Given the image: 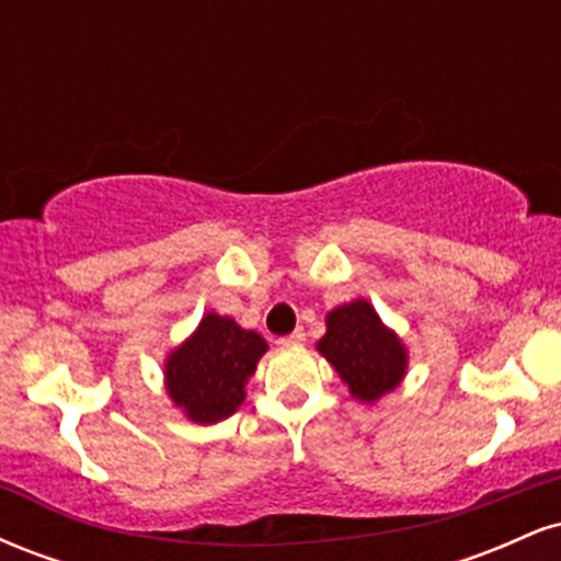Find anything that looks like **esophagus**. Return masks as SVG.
Instances as JSON below:
<instances>
[{"label":"esophagus","mask_w":561,"mask_h":561,"mask_svg":"<svg viewBox=\"0 0 561 561\" xmlns=\"http://www.w3.org/2000/svg\"><path fill=\"white\" fill-rule=\"evenodd\" d=\"M302 343H306V332L302 330H295L293 334H287V337H279L282 347H298Z\"/></svg>","instance_id":"esophagus-1"}]
</instances>
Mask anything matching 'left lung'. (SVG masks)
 I'll return each instance as SVG.
<instances>
[{
    "mask_svg": "<svg viewBox=\"0 0 561 561\" xmlns=\"http://www.w3.org/2000/svg\"><path fill=\"white\" fill-rule=\"evenodd\" d=\"M327 332L317 343L356 401L377 403L409 371V347L385 324L369 300L356 298L327 313Z\"/></svg>",
    "mask_w": 561,
    "mask_h": 561,
    "instance_id": "obj_1",
    "label": "left lung"
}]
</instances>
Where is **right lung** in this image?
Returning a JSON list of instances; mask_svg holds the SVG:
<instances>
[{
    "label": "right lung",
    "instance_id": "obj_1",
    "mask_svg": "<svg viewBox=\"0 0 561 561\" xmlns=\"http://www.w3.org/2000/svg\"><path fill=\"white\" fill-rule=\"evenodd\" d=\"M266 351L259 332L216 311L203 313L195 332L165 356V392L190 422H224L242 405L248 379Z\"/></svg>",
    "mask_w": 561,
    "mask_h": 561
}]
</instances>
